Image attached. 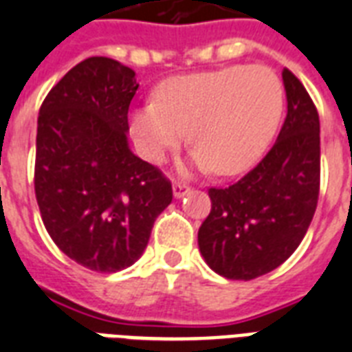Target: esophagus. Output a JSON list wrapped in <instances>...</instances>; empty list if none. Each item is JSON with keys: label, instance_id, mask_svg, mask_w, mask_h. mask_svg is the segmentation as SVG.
<instances>
[{"label": "esophagus", "instance_id": "obj_1", "mask_svg": "<svg viewBox=\"0 0 352 352\" xmlns=\"http://www.w3.org/2000/svg\"><path fill=\"white\" fill-rule=\"evenodd\" d=\"M190 190H192V188L188 186V184H184V182H179V181L173 182V195H175L177 199L184 197L186 193H190Z\"/></svg>", "mask_w": 352, "mask_h": 352}]
</instances>
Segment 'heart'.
Instances as JSON below:
<instances>
[{
  "label": "heart",
  "instance_id": "obj_1",
  "mask_svg": "<svg viewBox=\"0 0 352 352\" xmlns=\"http://www.w3.org/2000/svg\"><path fill=\"white\" fill-rule=\"evenodd\" d=\"M283 111V87L265 65L230 67L166 80L157 102L131 115L133 135L144 155L159 162L192 133L199 170L239 173L270 142Z\"/></svg>",
  "mask_w": 352,
  "mask_h": 352
}]
</instances>
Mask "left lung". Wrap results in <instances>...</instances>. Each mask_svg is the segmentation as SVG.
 I'll return each mask as SVG.
<instances>
[{
  "instance_id": "left-lung-1",
  "label": "left lung",
  "mask_w": 352,
  "mask_h": 352,
  "mask_svg": "<svg viewBox=\"0 0 352 352\" xmlns=\"http://www.w3.org/2000/svg\"><path fill=\"white\" fill-rule=\"evenodd\" d=\"M287 117L268 153L237 182L210 188L212 210L199 250L226 279L278 268L305 237L320 195V117L298 76L285 67Z\"/></svg>"
}]
</instances>
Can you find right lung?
I'll return each mask as SVG.
<instances>
[{"instance_id": "1", "label": "right lung", "mask_w": 352, "mask_h": 352, "mask_svg": "<svg viewBox=\"0 0 352 352\" xmlns=\"http://www.w3.org/2000/svg\"><path fill=\"white\" fill-rule=\"evenodd\" d=\"M133 69L91 56L40 107L34 193L54 245L82 267L118 272L137 261L173 199L170 179L127 148Z\"/></svg>"}]
</instances>
